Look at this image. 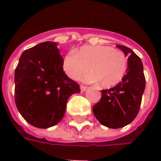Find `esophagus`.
Returning <instances> with one entry per match:
<instances>
[{"instance_id":"34e87169","label":"esophagus","mask_w":161,"mask_h":161,"mask_svg":"<svg viewBox=\"0 0 161 161\" xmlns=\"http://www.w3.org/2000/svg\"><path fill=\"white\" fill-rule=\"evenodd\" d=\"M80 89H81V91H86L87 87H86V86H84V85H80Z\"/></svg>"}]
</instances>
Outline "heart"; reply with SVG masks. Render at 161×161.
Masks as SVG:
<instances>
[{"label":"heart","instance_id":"obj_1","mask_svg":"<svg viewBox=\"0 0 161 161\" xmlns=\"http://www.w3.org/2000/svg\"><path fill=\"white\" fill-rule=\"evenodd\" d=\"M83 79L97 83L103 88L120 83L128 70V58L121 50L108 46H84L65 55L63 69L71 79H78L88 70Z\"/></svg>","mask_w":161,"mask_h":161}]
</instances>
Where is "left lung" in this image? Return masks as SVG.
Here are the masks:
<instances>
[{"instance_id": "8db88e82", "label": "left lung", "mask_w": 161, "mask_h": 161, "mask_svg": "<svg viewBox=\"0 0 161 161\" xmlns=\"http://www.w3.org/2000/svg\"><path fill=\"white\" fill-rule=\"evenodd\" d=\"M117 47L128 56L127 72L115 87L103 90L100 101L93 106V113L99 122L110 128H122L135 120L146 85L141 58L127 46Z\"/></svg>"}]
</instances>
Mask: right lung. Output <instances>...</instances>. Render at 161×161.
Returning <instances> with one entry per match:
<instances>
[{
  "label": "right lung",
  "instance_id": "obj_1",
  "mask_svg": "<svg viewBox=\"0 0 161 161\" xmlns=\"http://www.w3.org/2000/svg\"><path fill=\"white\" fill-rule=\"evenodd\" d=\"M57 43L46 41L23 52L14 72L16 107L28 123L47 128L63 118L68 98L80 92L67 77Z\"/></svg>",
  "mask_w": 161,
  "mask_h": 161
}]
</instances>
